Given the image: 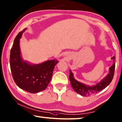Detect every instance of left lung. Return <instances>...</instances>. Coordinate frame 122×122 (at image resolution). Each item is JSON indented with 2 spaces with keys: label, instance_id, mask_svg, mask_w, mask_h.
<instances>
[{
  "label": "left lung",
  "instance_id": "left-lung-1",
  "mask_svg": "<svg viewBox=\"0 0 122 122\" xmlns=\"http://www.w3.org/2000/svg\"><path fill=\"white\" fill-rule=\"evenodd\" d=\"M112 59L113 60L114 63L110 68L109 71L108 75L102 79L100 82L97 84L96 85L89 86L85 84H82L76 80L74 79L73 73L70 70L69 80L71 83L72 87L75 91V92L79 95L83 96H89L92 94L97 93L102 90L105 89L107 86L109 85L112 81L113 78L114 70H115V57L113 56L112 58Z\"/></svg>",
  "mask_w": 122,
  "mask_h": 122
}]
</instances>
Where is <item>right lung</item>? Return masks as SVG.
<instances>
[{
    "label": "right lung",
    "instance_id": "add662e5",
    "mask_svg": "<svg viewBox=\"0 0 122 122\" xmlns=\"http://www.w3.org/2000/svg\"><path fill=\"white\" fill-rule=\"evenodd\" d=\"M26 29L20 32L14 40L10 51V69L18 87L29 92L36 93L46 89L58 61L49 60L39 64H31L24 61L21 56L20 39Z\"/></svg>",
    "mask_w": 122,
    "mask_h": 122
}]
</instances>
